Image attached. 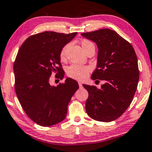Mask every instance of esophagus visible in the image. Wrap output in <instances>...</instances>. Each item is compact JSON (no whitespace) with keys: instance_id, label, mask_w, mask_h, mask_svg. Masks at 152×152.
I'll list each match as a JSON object with an SVG mask.
<instances>
[{"instance_id":"obj_1","label":"esophagus","mask_w":152,"mask_h":152,"mask_svg":"<svg viewBox=\"0 0 152 152\" xmlns=\"http://www.w3.org/2000/svg\"><path fill=\"white\" fill-rule=\"evenodd\" d=\"M78 84H79V86H80V88H81L82 87V84L81 83V82H78Z\"/></svg>"}]
</instances>
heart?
<instances>
[{
    "label": "heart",
    "instance_id": "1",
    "mask_svg": "<svg viewBox=\"0 0 152 152\" xmlns=\"http://www.w3.org/2000/svg\"><path fill=\"white\" fill-rule=\"evenodd\" d=\"M81 45L83 49L85 50V52L87 51V49H89V48L91 47V46H94L92 43L87 40V39H82L81 41ZM67 46H68V45H65L62 48L61 53H60V58H61V60H64L65 58ZM89 70H90V68L87 66L72 64L67 67V74L70 77L73 78V79L82 80L86 78Z\"/></svg>",
    "mask_w": 152,
    "mask_h": 152
}]
</instances>
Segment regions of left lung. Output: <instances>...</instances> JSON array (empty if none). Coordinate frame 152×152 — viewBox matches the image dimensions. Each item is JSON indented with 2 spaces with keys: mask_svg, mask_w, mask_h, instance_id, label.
Returning a JSON list of instances; mask_svg holds the SVG:
<instances>
[{
  "mask_svg": "<svg viewBox=\"0 0 152 152\" xmlns=\"http://www.w3.org/2000/svg\"><path fill=\"white\" fill-rule=\"evenodd\" d=\"M81 35L98 47L96 68L91 79L106 81L101 89L83 85L89 93L86 111L95 121H115L129 107L137 87L140 72L135 51L128 41L109 29Z\"/></svg>",
  "mask_w": 152,
  "mask_h": 152,
  "instance_id": "1",
  "label": "left lung"
}]
</instances>
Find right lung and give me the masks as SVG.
Returning a JSON list of instances; mask_svg holds the SVG:
<instances>
[{
	"instance_id": "obj_1",
	"label": "right lung",
	"mask_w": 152,
	"mask_h": 152,
	"mask_svg": "<svg viewBox=\"0 0 152 152\" xmlns=\"http://www.w3.org/2000/svg\"><path fill=\"white\" fill-rule=\"evenodd\" d=\"M71 34L44 31L31 35L20 46L14 63L15 89L19 102L29 118L41 126H51L65 118L67 106L79 88L67 77L56 87L50 77L63 80L60 53L76 36Z\"/></svg>"
}]
</instances>
